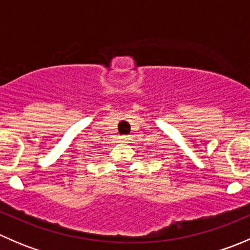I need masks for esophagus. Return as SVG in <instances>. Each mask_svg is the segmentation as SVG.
I'll return each instance as SVG.
<instances>
[{"instance_id":"1","label":"esophagus","mask_w":250,"mask_h":250,"mask_svg":"<svg viewBox=\"0 0 250 250\" xmlns=\"http://www.w3.org/2000/svg\"><path fill=\"white\" fill-rule=\"evenodd\" d=\"M121 139H122V140H127V137H125V135H122V137H121Z\"/></svg>"}]
</instances>
